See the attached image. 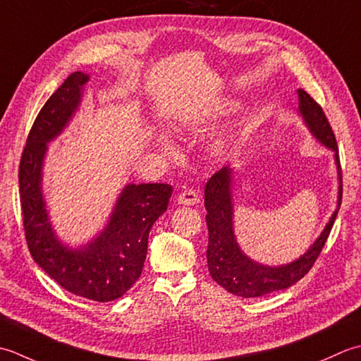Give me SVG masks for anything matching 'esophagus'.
Returning <instances> with one entry per match:
<instances>
[{
    "label": "esophagus",
    "mask_w": 361,
    "mask_h": 361,
    "mask_svg": "<svg viewBox=\"0 0 361 361\" xmlns=\"http://www.w3.org/2000/svg\"><path fill=\"white\" fill-rule=\"evenodd\" d=\"M178 202L183 205H196L200 202V196L195 190H183L178 196Z\"/></svg>",
    "instance_id": "1"
}]
</instances>
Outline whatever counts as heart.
<instances>
[{"mask_svg": "<svg viewBox=\"0 0 361 361\" xmlns=\"http://www.w3.org/2000/svg\"><path fill=\"white\" fill-rule=\"evenodd\" d=\"M224 115H226V109H218V110H215V112H210V114L197 116V118H195L193 121H190L187 124V128L193 129V130L209 129L213 123H216ZM157 143L160 146V149H164V151H171L173 149V145L164 137L157 138ZM232 148H233V137L231 134L219 135L210 143L212 154H213V156H218V157L224 156V154L229 152Z\"/></svg>", "mask_w": 361, "mask_h": 361, "instance_id": "1", "label": "heart"}]
</instances>
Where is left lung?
Returning a JSON list of instances; mask_svg holds the SVG:
<instances>
[{"label":"left lung","mask_w":361,"mask_h":361,"mask_svg":"<svg viewBox=\"0 0 361 361\" xmlns=\"http://www.w3.org/2000/svg\"><path fill=\"white\" fill-rule=\"evenodd\" d=\"M299 107L298 115L302 118L307 129L313 138L334 152L336 174H338V197L336 209L330 216L324 231L313 241V245L299 257L285 264H264L252 260L251 257L241 251L235 237L233 229V179L235 168L224 166L205 183L204 204L207 215L205 221L209 227V246H207V264L213 281L221 285L224 290L241 298H260L273 291L285 290L300 281L324 247L327 237L335 218L338 215L343 197L341 185V166L338 157V146L334 130L322 112L321 106L302 88L298 90Z\"/></svg>","instance_id":"left-lung-1"}]
</instances>
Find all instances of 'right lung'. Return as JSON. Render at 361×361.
Returning a JSON list of instances; mask_svg holds the SVG:
<instances>
[{
    "mask_svg": "<svg viewBox=\"0 0 361 361\" xmlns=\"http://www.w3.org/2000/svg\"><path fill=\"white\" fill-rule=\"evenodd\" d=\"M90 75L75 71L37 115L20 161L18 182L29 252L54 282L76 296L109 302L142 274L152 224L168 209V183H126L106 226L92 240L70 246L56 235L43 193L48 143L62 134L80 107Z\"/></svg>",
    "mask_w": 361,
    "mask_h": 361,
    "instance_id": "obj_1",
    "label": "right lung"
}]
</instances>
